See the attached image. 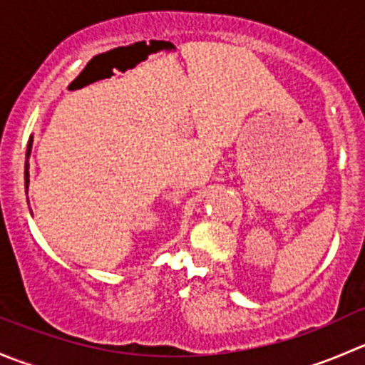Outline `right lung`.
Returning a JSON list of instances; mask_svg holds the SVG:
<instances>
[{
  "mask_svg": "<svg viewBox=\"0 0 365 365\" xmlns=\"http://www.w3.org/2000/svg\"><path fill=\"white\" fill-rule=\"evenodd\" d=\"M31 145H33V138H29L28 141V150H26V164H24V185H26V192H28V185H29V164H28V159L29 155H31Z\"/></svg>",
  "mask_w": 365,
  "mask_h": 365,
  "instance_id": "right-lung-1",
  "label": "right lung"
}]
</instances>
